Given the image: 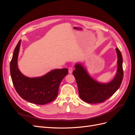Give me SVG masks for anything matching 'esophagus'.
<instances>
[{"mask_svg": "<svg viewBox=\"0 0 135 135\" xmlns=\"http://www.w3.org/2000/svg\"><path fill=\"white\" fill-rule=\"evenodd\" d=\"M68 70H69V73L71 74V73H73V68H69Z\"/></svg>", "mask_w": 135, "mask_h": 135, "instance_id": "esophagus-1", "label": "esophagus"}]
</instances>
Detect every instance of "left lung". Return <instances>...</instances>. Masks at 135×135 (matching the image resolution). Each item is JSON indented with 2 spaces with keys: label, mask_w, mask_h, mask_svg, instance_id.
Masks as SVG:
<instances>
[{
  "label": "left lung",
  "mask_w": 135,
  "mask_h": 135,
  "mask_svg": "<svg viewBox=\"0 0 135 135\" xmlns=\"http://www.w3.org/2000/svg\"><path fill=\"white\" fill-rule=\"evenodd\" d=\"M116 51L118 56L117 73L114 79L109 83H98L89 76L80 64L75 65V70L73 71V74L76 81L79 95L83 101L89 104L103 103L119 88L123 78V58L118 48Z\"/></svg>",
  "instance_id": "1"
}]
</instances>
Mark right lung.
Listing matches in <instances>:
<instances>
[{
	"instance_id": "obj_1",
	"label": "right lung",
	"mask_w": 135,
	"mask_h": 135,
	"mask_svg": "<svg viewBox=\"0 0 135 135\" xmlns=\"http://www.w3.org/2000/svg\"><path fill=\"white\" fill-rule=\"evenodd\" d=\"M21 41L15 48L10 63V73L16 92L29 103L44 105L54 101L58 95L61 81L68 74V69H55L41 77L28 78L20 71L17 57Z\"/></svg>"
}]
</instances>
